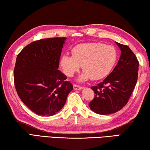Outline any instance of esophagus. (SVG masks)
<instances>
[{"mask_svg": "<svg viewBox=\"0 0 150 150\" xmlns=\"http://www.w3.org/2000/svg\"><path fill=\"white\" fill-rule=\"evenodd\" d=\"M73 87H74V90H82V87L78 85V84H74L73 85Z\"/></svg>", "mask_w": 150, "mask_h": 150, "instance_id": "obj_1", "label": "esophagus"}]
</instances>
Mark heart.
Returning a JSON list of instances; mask_svg holds the SVG:
<instances>
[{"label":"heart","instance_id":"1","mask_svg":"<svg viewBox=\"0 0 150 150\" xmlns=\"http://www.w3.org/2000/svg\"><path fill=\"white\" fill-rule=\"evenodd\" d=\"M72 56L64 54L60 59L63 72L68 76H72L82 65L84 73L80 80H101L111 72L116 62L117 53L112 45L101 42L78 44L72 49Z\"/></svg>","mask_w":150,"mask_h":150}]
</instances>
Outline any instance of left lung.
I'll return each instance as SVG.
<instances>
[{
	"label": "left lung",
	"instance_id": "8db88e82",
	"mask_svg": "<svg viewBox=\"0 0 150 150\" xmlns=\"http://www.w3.org/2000/svg\"><path fill=\"white\" fill-rule=\"evenodd\" d=\"M121 50L118 63L104 81L91 88L94 98L90 108L98 114H111L127 104L137 80L139 62L127 45L116 42Z\"/></svg>",
	"mask_w": 150,
	"mask_h": 150
}]
</instances>
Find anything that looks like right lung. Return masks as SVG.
<instances>
[{
  "mask_svg": "<svg viewBox=\"0 0 150 150\" xmlns=\"http://www.w3.org/2000/svg\"><path fill=\"white\" fill-rule=\"evenodd\" d=\"M65 37L40 39L25 46L16 57L14 81L18 96L40 116L56 114L73 86L59 67Z\"/></svg>",
  "mask_w": 150,
  "mask_h": 150,
  "instance_id": "add662e5",
  "label": "right lung"
}]
</instances>
